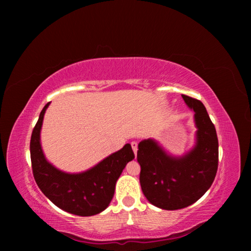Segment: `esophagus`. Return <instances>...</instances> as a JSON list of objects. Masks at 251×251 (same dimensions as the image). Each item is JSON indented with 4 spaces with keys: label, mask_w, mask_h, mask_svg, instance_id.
Here are the masks:
<instances>
[{
    "label": "esophagus",
    "mask_w": 251,
    "mask_h": 251,
    "mask_svg": "<svg viewBox=\"0 0 251 251\" xmlns=\"http://www.w3.org/2000/svg\"><path fill=\"white\" fill-rule=\"evenodd\" d=\"M131 148H132V150H134V153H135V155H136L137 150H138V143L136 141H132L131 142Z\"/></svg>",
    "instance_id": "34e87169"
}]
</instances>
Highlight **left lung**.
<instances>
[{
	"label": "left lung",
	"instance_id": "1",
	"mask_svg": "<svg viewBox=\"0 0 251 251\" xmlns=\"http://www.w3.org/2000/svg\"><path fill=\"white\" fill-rule=\"evenodd\" d=\"M182 98L195 113V146L184 155L174 156L151 138L138 145L141 190L152 205L165 210L194 204L210 188L218 169L219 143L215 125L200 100L185 95Z\"/></svg>",
	"mask_w": 251,
	"mask_h": 251
}]
</instances>
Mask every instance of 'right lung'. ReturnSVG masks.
<instances>
[{
  "mask_svg": "<svg viewBox=\"0 0 251 251\" xmlns=\"http://www.w3.org/2000/svg\"><path fill=\"white\" fill-rule=\"evenodd\" d=\"M47 103L32 131L30 154L35 182L43 194L60 209L89 217L103 211L113 199L115 183L127 163L135 158L129 143L86 172L69 174L47 161L41 146V129Z\"/></svg>",
  "mask_w": 251,
  "mask_h": 251,
  "instance_id": "add662e5",
  "label": "right lung"
}]
</instances>
